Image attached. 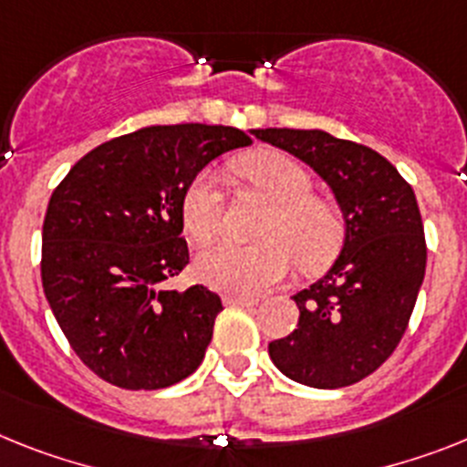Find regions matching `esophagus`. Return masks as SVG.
<instances>
[{"mask_svg": "<svg viewBox=\"0 0 467 467\" xmlns=\"http://www.w3.org/2000/svg\"><path fill=\"white\" fill-rule=\"evenodd\" d=\"M225 304H227V306L252 308V306H256V299H252V296H234V294H227Z\"/></svg>", "mask_w": 467, "mask_h": 467, "instance_id": "esophagus-1", "label": "esophagus"}]
</instances>
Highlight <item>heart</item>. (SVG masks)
Wrapping results in <instances>:
<instances>
[{"instance_id":"1","label":"heart","mask_w":467,"mask_h":467,"mask_svg":"<svg viewBox=\"0 0 467 467\" xmlns=\"http://www.w3.org/2000/svg\"><path fill=\"white\" fill-rule=\"evenodd\" d=\"M234 175L270 202L252 244L221 242L199 256L197 273L206 285L227 294L254 296L287 275L292 256L301 270L330 264L344 242V218L337 203L316 197L313 178L292 156L261 149L233 163ZM223 197L213 175H199L182 197V225L199 244L218 234Z\"/></svg>"}]
</instances>
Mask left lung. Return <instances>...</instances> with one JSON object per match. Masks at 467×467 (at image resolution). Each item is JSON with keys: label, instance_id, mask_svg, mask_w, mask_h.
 <instances>
[{"label": "left lung", "instance_id": "8db88e82", "mask_svg": "<svg viewBox=\"0 0 467 467\" xmlns=\"http://www.w3.org/2000/svg\"><path fill=\"white\" fill-rule=\"evenodd\" d=\"M252 135L311 166L344 218L342 252L320 280L294 294L299 323L268 344L270 358L299 385H354L401 342L425 277L413 190L385 156L330 132L258 128Z\"/></svg>", "mask_w": 467, "mask_h": 467}]
</instances>
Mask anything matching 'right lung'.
Listing matches in <instances>:
<instances>
[{"instance_id":"obj_1","label":"right lung","mask_w":467,"mask_h":467,"mask_svg":"<svg viewBox=\"0 0 467 467\" xmlns=\"http://www.w3.org/2000/svg\"><path fill=\"white\" fill-rule=\"evenodd\" d=\"M252 140L227 125H151L82 156L42 225V287L80 360L123 389L190 378L221 296L163 287L190 264L182 197L211 161Z\"/></svg>"}]
</instances>
